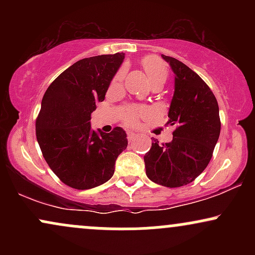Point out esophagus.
<instances>
[{"label":"esophagus","instance_id":"1","mask_svg":"<svg viewBox=\"0 0 255 255\" xmlns=\"http://www.w3.org/2000/svg\"><path fill=\"white\" fill-rule=\"evenodd\" d=\"M135 137H136V134L134 133V131H129V133L127 134V139H128V141H129V142H134Z\"/></svg>","mask_w":255,"mask_h":255}]
</instances>
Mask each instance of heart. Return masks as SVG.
<instances>
[{
    "label": "heart",
    "mask_w": 255,
    "mask_h": 255,
    "mask_svg": "<svg viewBox=\"0 0 255 255\" xmlns=\"http://www.w3.org/2000/svg\"><path fill=\"white\" fill-rule=\"evenodd\" d=\"M142 68L147 75L148 80L153 85L157 84H164L166 78H168V68H166L165 63L163 62L160 58H158L156 56H147L145 57L144 60L141 61ZM125 72L124 69L118 72V74L115 75L114 78V84H120L124 79ZM146 113V109H130L126 115V122L128 125H135L137 116L142 115V114Z\"/></svg>",
    "instance_id": "1"
}]
</instances>
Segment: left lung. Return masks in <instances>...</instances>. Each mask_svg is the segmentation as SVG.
Wrapping results in <instances>:
<instances>
[{"mask_svg":"<svg viewBox=\"0 0 255 255\" xmlns=\"http://www.w3.org/2000/svg\"><path fill=\"white\" fill-rule=\"evenodd\" d=\"M162 57L175 74L168 125L176 129L170 142L159 145L153 139L144 160L151 181L175 188L193 182L205 170L218 141L221 120L217 99L203 79L176 58Z\"/></svg>","mask_w":255,"mask_h":255,"instance_id":"left-lung-1","label":"left lung"}]
</instances>
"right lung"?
<instances>
[{
    "label": "right lung",
    "mask_w": 255,
    "mask_h": 255,
    "mask_svg": "<svg viewBox=\"0 0 255 255\" xmlns=\"http://www.w3.org/2000/svg\"><path fill=\"white\" fill-rule=\"evenodd\" d=\"M125 60L124 52L78 61L48 87L36 121L44 159L67 186L90 189L113 177L115 162L127 148L121 127L110 133L91 129V114L103 102Z\"/></svg>",
    "instance_id": "obj_1"
}]
</instances>
